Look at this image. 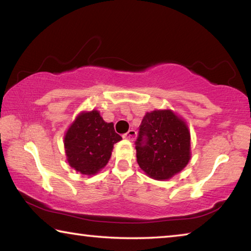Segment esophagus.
Here are the masks:
<instances>
[{"label": "esophagus", "mask_w": 251, "mask_h": 251, "mask_svg": "<svg viewBox=\"0 0 251 251\" xmlns=\"http://www.w3.org/2000/svg\"><path fill=\"white\" fill-rule=\"evenodd\" d=\"M136 135H137V133H136V131H135L134 129H129V130L127 131V133L124 135V137H125L126 139H128V141L133 142V141H135Z\"/></svg>", "instance_id": "1"}]
</instances>
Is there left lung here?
Segmentation results:
<instances>
[{
	"instance_id": "left-lung-1",
	"label": "left lung",
	"mask_w": 251,
	"mask_h": 251,
	"mask_svg": "<svg viewBox=\"0 0 251 251\" xmlns=\"http://www.w3.org/2000/svg\"><path fill=\"white\" fill-rule=\"evenodd\" d=\"M135 144L139 167L156 180L171 179L192 157L188 125L172 109L147 112Z\"/></svg>"
}]
</instances>
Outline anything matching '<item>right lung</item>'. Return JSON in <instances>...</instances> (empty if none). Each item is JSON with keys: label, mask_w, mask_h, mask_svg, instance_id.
<instances>
[{"label": "right lung", "mask_w": 251, "mask_h": 251, "mask_svg": "<svg viewBox=\"0 0 251 251\" xmlns=\"http://www.w3.org/2000/svg\"><path fill=\"white\" fill-rule=\"evenodd\" d=\"M120 141L113 123H106L99 110H83L64 135L67 163L82 175H96L107 165L114 144Z\"/></svg>", "instance_id": "right-lung-1"}]
</instances>
